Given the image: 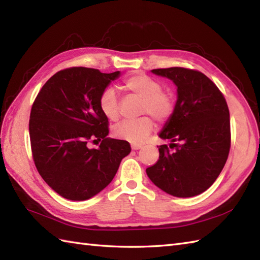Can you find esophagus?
Segmentation results:
<instances>
[{
    "instance_id": "1",
    "label": "esophagus",
    "mask_w": 260,
    "mask_h": 260,
    "mask_svg": "<svg viewBox=\"0 0 260 260\" xmlns=\"http://www.w3.org/2000/svg\"><path fill=\"white\" fill-rule=\"evenodd\" d=\"M131 147H132V150L136 151V150H140V148L142 147V144H132Z\"/></svg>"
}]
</instances>
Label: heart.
<instances>
[{"label":"heart","instance_id":"heart-1","mask_svg":"<svg viewBox=\"0 0 260 260\" xmlns=\"http://www.w3.org/2000/svg\"><path fill=\"white\" fill-rule=\"evenodd\" d=\"M125 89L141 99L140 114L151 115L157 121H165L172 116L175 102L172 95L162 90V84L144 74H134L124 80ZM99 108L109 120L119 117L118 98L114 88H105L99 97ZM154 128L148 116L134 120H124L114 128V136L131 143H142Z\"/></svg>","mask_w":260,"mask_h":260}]
</instances>
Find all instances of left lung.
<instances>
[{
    "instance_id": "1",
    "label": "left lung",
    "mask_w": 260,
    "mask_h": 260,
    "mask_svg": "<svg viewBox=\"0 0 260 260\" xmlns=\"http://www.w3.org/2000/svg\"><path fill=\"white\" fill-rule=\"evenodd\" d=\"M176 86L178 99L172 116L158 136L170 140L158 147V161L146 169L159 189L178 198L208 190L227 162L230 151V117L223 95L200 71L173 67L153 69Z\"/></svg>"
}]
</instances>
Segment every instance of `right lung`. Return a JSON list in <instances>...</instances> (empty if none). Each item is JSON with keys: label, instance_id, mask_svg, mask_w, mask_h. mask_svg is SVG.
<instances>
[{"label": "right lung", "instance_id": "obj_1", "mask_svg": "<svg viewBox=\"0 0 260 260\" xmlns=\"http://www.w3.org/2000/svg\"><path fill=\"white\" fill-rule=\"evenodd\" d=\"M120 71L73 67L54 74L32 105L29 132L38 172L59 196L84 201L106 187L131 153L128 142L107 137L108 118L99 108L105 88ZM89 140L102 141L89 149Z\"/></svg>", "mask_w": 260, "mask_h": 260}]
</instances>
